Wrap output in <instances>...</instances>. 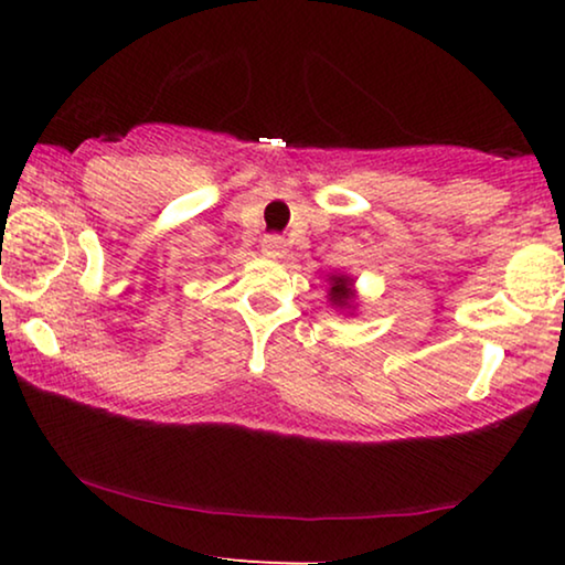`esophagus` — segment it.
I'll return each instance as SVG.
<instances>
[{"label":"esophagus","instance_id":"34e87169","mask_svg":"<svg viewBox=\"0 0 565 565\" xmlns=\"http://www.w3.org/2000/svg\"><path fill=\"white\" fill-rule=\"evenodd\" d=\"M262 252L267 254V257H282L285 254V238L282 236H265L262 238Z\"/></svg>","mask_w":565,"mask_h":565}]
</instances>
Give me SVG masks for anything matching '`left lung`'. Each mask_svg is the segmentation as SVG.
<instances>
[{"label": "left lung", "mask_w": 565, "mask_h": 565, "mask_svg": "<svg viewBox=\"0 0 565 565\" xmlns=\"http://www.w3.org/2000/svg\"><path fill=\"white\" fill-rule=\"evenodd\" d=\"M331 303L337 306H350V296H352V282L347 280V277H334V282H331Z\"/></svg>", "instance_id": "8db88e82"}]
</instances>
